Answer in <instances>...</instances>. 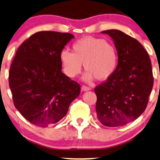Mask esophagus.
Returning a JSON list of instances; mask_svg holds the SVG:
<instances>
[{"mask_svg": "<svg viewBox=\"0 0 160 160\" xmlns=\"http://www.w3.org/2000/svg\"><path fill=\"white\" fill-rule=\"evenodd\" d=\"M82 91H88V90H90L91 88L87 86H85V85H83V86L82 87Z\"/></svg>", "mask_w": 160, "mask_h": 160, "instance_id": "obj_1", "label": "esophagus"}]
</instances>
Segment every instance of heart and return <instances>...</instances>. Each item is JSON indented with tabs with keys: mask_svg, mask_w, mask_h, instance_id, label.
Listing matches in <instances>:
<instances>
[{
	"mask_svg": "<svg viewBox=\"0 0 160 160\" xmlns=\"http://www.w3.org/2000/svg\"><path fill=\"white\" fill-rule=\"evenodd\" d=\"M117 57L114 47L105 40L94 37H84L73 43L72 53L62 51L60 61L63 71L70 78H74L82 71L84 63L87 71L85 78L98 80L108 78L114 71Z\"/></svg>",
	"mask_w": 160,
	"mask_h": 160,
	"instance_id": "b5f03b06",
	"label": "heart"
}]
</instances>
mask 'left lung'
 <instances>
[{"instance_id":"left-lung-1","label":"left lung","mask_w":160,"mask_h":160,"mask_svg":"<svg viewBox=\"0 0 160 160\" xmlns=\"http://www.w3.org/2000/svg\"><path fill=\"white\" fill-rule=\"evenodd\" d=\"M118 53V65L106 81L95 88L96 113L107 127L125 125L144 111L154 84L152 63L141 43L118 30H104Z\"/></svg>"}]
</instances>
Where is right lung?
Returning <instances> with one entry per match:
<instances>
[{"label": "right lung", "instance_id": "1", "mask_svg": "<svg viewBox=\"0 0 160 160\" xmlns=\"http://www.w3.org/2000/svg\"><path fill=\"white\" fill-rule=\"evenodd\" d=\"M74 36L41 31L17 49L8 73L14 106L35 125L46 128L66 115L80 94V85L62 72L60 53Z\"/></svg>", "mask_w": 160, "mask_h": 160}]
</instances>
